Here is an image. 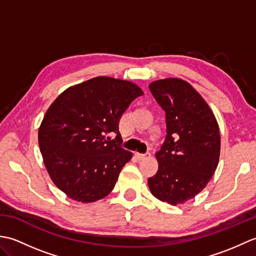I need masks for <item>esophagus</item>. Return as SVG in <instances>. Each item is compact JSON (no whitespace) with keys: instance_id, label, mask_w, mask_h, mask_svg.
Masks as SVG:
<instances>
[{"instance_id":"esophagus-1","label":"esophagus","mask_w":256,"mask_h":256,"mask_svg":"<svg viewBox=\"0 0 256 256\" xmlns=\"http://www.w3.org/2000/svg\"><path fill=\"white\" fill-rule=\"evenodd\" d=\"M135 156H136V158L142 160H145V158H148V157H150V153H146V154H140V153H135Z\"/></svg>"}]
</instances>
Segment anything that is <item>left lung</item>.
<instances>
[{
  "instance_id": "left-lung-1",
  "label": "left lung",
  "mask_w": 256,
  "mask_h": 256,
  "mask_svg": "<svg viewBox=\"0 0 256 256\" xmlns=\"http://www.w3.org/2000/svg\"><path fill=\"white\" fill-rule=\"evenodd\" d=\"M150 90L166 114L167 135L156 153L158 170L148 178L152 194L172 206L194 198L219 162L220 133L214 112L187 81H153Z\"/></svg>"
}]
</instances>
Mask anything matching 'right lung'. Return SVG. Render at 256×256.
I'll return each instance as SVG.
<instances>
[{
  "label": "right lung",
  "instance_id": "1",
  "mask_svg": "<svg viewBox=\"0 0 256 256\" xmlns=\"http://www.w3.org/2000/svg\"><path fill=\"white\" fill-rule=\"evenodd\" d=\"M140 96L131 81L96 77L69 86L48 108L38 144L52 182L69 198L88 204L112 192L133 156L121 146L120 118Z\"/></svg>",
  "mask_w": 256,
  "mask_h": 256
}]
</instances>
